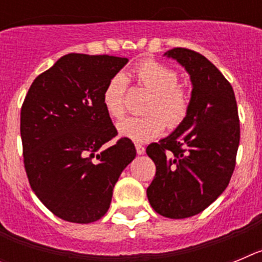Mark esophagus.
Returning a JSON list of instances; mask_svg holds the SVG:
<instances>
[{"mask_svg":"<svg viewBox=\"0 0 262 262\" xmlns=\"http://www.w3.org/2000/svg\"><path fill=\"white\" fill-rule=\"evenodd\" d=\"M136 152H138V155H144L145 154V148L143 147L142 144H136Z\"/></svg>","mask_w":262,"mask_h":262,"instance_id":"34e87169","label":"esophagus"}]
</instances>
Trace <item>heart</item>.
I'll return each mask as SVG.
<instances>
[{"mask_svg": "<svg viewBox=\"0 0 262 262\" xmlns=\"http://www.w3.org/2000/svg\"><path fill=\"white\" fill-rule=\"evenodd\" d=\"M131 76L142 86L154 93L145 117H127L118 123V133L134 142H148L157 138L169 127H177L186 118L190 107V96L184 86L178 85V73L174 69L155 60H144L134 67ZM127 78L115 75L108 80L102 93V103L111 118L119 119L124 114V94Z\"/></svg>", "mask_w": 262, "mask_h": 262, "instance_id": "heart-1", "label": "heart"}]
</instances>
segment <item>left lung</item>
Returning <instances> with one entry per match:
<instances>
[{"instance_id":"left-lung-1","label":"left lung","mask_w":262,"mask_h":262,"mask_svg":"<svg viewBox=\"0 0 262 262\" xmlns=\"http://www.w3.org/2000/svg\"><path fill=\"white\" fill-rule=\"evenodd\" d=\"M191 81L190 107L177 128L147 147L156 174L147 189L157 214L184 219L202 212L228 186L236 164L240 124L233 89L221 71L195 51L164 53Z\"/></svg>"}]
</instances>
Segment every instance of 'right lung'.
Segmentation results:
<instances>
[{"label":"right lung","mask_w":262,"mask_h":262,"mask_svg":"<svg viewBox=\"0 0 262 262\" xmlns=\"http://www.w3.org/2000/svg\"><path fill=\"white\" fill-rule=\"evenodd\" d=\"M126 57L68 53L34 80L20 108L23 161L41 203L72 223L96 222L107 212L120 173L136 156L118 135L102 103ZM106 147H104V144Z\"/></svg>","instance_id":"1"}]
</instances>
